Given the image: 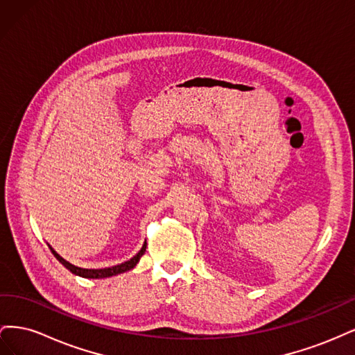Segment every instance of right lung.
Masks as SVG:
<instances>
[{
  "mask_svg": "<svg viewBox=\"0 0 355 355\" xmlns=\"http://www.w3.org/2000/svg\"><path fill=\"white\" fill-rule=\"evenodd\" d=\"M51 253L55 254L56 259L67 268V270H69L72 274L75 275H80V277H84V278H106V277H112V275H116V274H121V272H125V271H130L132 268L136 266V263L139 262V259H141L142 254L145 253L146 250V243L142 245L141 252H139L136 256H133L130 261H127L124 263H120V265H115V266H111V268H102V270H85V268H78L75 266L72 263H69L68 261L63 259L62 256H59L55 250L51 249L50 247Z\"/></svg>",
  "mask_w": 355,
  "mask_h": 355,
  "instance_id": "obj_1",
  "label": "right lung"
}]
</instances>
